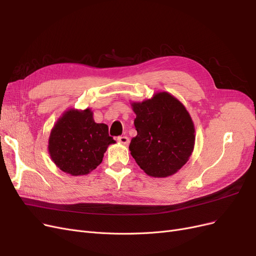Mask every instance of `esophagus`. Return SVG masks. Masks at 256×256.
Returning a JSON list of instances; mask_svg holds the SVG:
<instances>
[{
	"instance_id": "esophagus-1",
	"label": "esophagus",
	"mask_w": 256,
	"mask_h": 256,
	"mask_svg": "<svg viewBox=\"0 0 256 256\" xmlns=\"http://www.w3.org/2000/svg\"><path fill=\"white\" fill-rule=\"evenodd\" d=\"M118 141L120 143H122V144L127 145V144L129 143V138L126 136H120L118 138Z\"/></svg>"
}]
</instances>
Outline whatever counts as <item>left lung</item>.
<instances>
[{
	"mask_svg": "<svg viewBox=\"0 0 256 256\" xmlns=\"http://www.w3.org/2000/svg\"><path fill=\"white\" fill-rule=\"evenodd\" d=\"M136 136L129 150L143 171L166 177L180 170L194 146V126L186 108L168 92L132 104Z\"/></svg>",
	"mask_w": 256,
	"mask_h": 256,
	"instance_id": "obj_1",
	"label": "left lung"
}]
</instances>
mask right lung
I'll list each match as a JSON object with an SVG mask.
<instances>
[{
	"label": "right lung",
	"mask_w": 256,
	"mask_h": 256,
	"mask_svg": "<svg viewBox=\"0 0 256 256\" xmlns=\"http://www.w3.org/2000/svg\"><path fill=\"white\" fill-rule=\"evenodd\" d=\"M106 124H97L90 109L66 112L49 138L50 156L62 171L74 176L88 174L102 164L109 144L114 143Z\"/></svg>",
	"instance_id": "add662e5"
}]
</instances>
